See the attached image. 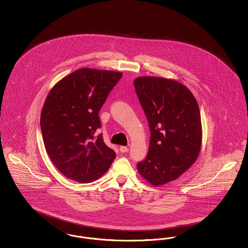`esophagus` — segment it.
Instances as JSON below:
<instances>
[{
  "instance_id": "esophagus-1",
  "label": "esophagus",
  "mask_w": 248,
  "mask_h": 248,
  "mask_svg": "<svg viewBox=\"0 0 248 248\" xmlns=\"http://www.w3.org/2000/svg\"><path fill=\"white\" fill-rule=\"evenodd\" d=\"M119 150H120V152H121L122 154H125V153H127V152L129 151V149H128L127 147H125V146H121Z\"/></svg>"
}]
</instances>
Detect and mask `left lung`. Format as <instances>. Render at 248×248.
I'll use <instances>...</instances> for the list:
<instances>
[{
    "mask_svg": "<svg viewBox=\"0 0 248 248\" xmlns=\"http://www.w3.org/2000/svg\"><path fill=\"white\" fill-rule=\"evenodd\" d=\"M134 85L151 129L148 155L138 171L150 184L162 186L197 160L202 139L200 109L189 88L176 80L142 76Z\"/></svg>",
    "mask_w": 248,
    "mask_h": 248,
    "instance_id": "left-lung-1",
    "label": "left lung"
}]
</instances>
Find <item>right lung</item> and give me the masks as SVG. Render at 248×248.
Returning a JSON list of instances; mask_svg holds the SVG:
<instances>
[{
  "mask_svg": "<svg viewBox=\"0 0 248 248\" xmlns=\"http://www.w3.org/2000/svg\"><path fill=\"white\" fill-rule=\"evenodd\" d=\"M123 73L83 68L56 83L41 113V129L52 163L68 178L80 183L102 177L116 154L99 135L98 111Z\"/></svg>",
  "mask_w": 248,
  "mask_h": 248,
  "instance_id": "right-lung-1",
  "label": "right lung"
}]
</instances>
